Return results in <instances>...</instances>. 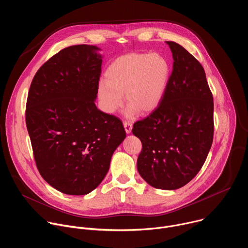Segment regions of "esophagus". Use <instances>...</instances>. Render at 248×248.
<instances>
[{"label":"esophagus","instance_id":"esophagus-1","mask_svg":"<svg viewBox=\"0 0 248 248\" xmlns=\"http://www.w3.org/2000/svg\"><path fill=\"white\" fill-rule=\"evenodd\" d=\"M124 129H125V132L126 133H130L131 132V129H132V124L131 122H124Z\"/></svg>","mask_w":248,"mask_h":248}]
</instances>
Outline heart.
Wrapping results in <instances>:
<instances>
[{
	"mask_svg": "<svg viewBox=\"0 0 248 248\" xmlns=\"http://www.w3.org/2000/svg\"><path fill=\"white\" fill-rule=\"evenodd\" d=\"M170 77L169 61L157 53L127 54L117 58L98 84V98L105 112L115 113L124 103L129 104L126 116L154 111L161 103Z\"/></svg>",
	"mask_w": 248,
	"mask_h": 248,
	"instance_id": "b5f03b06",
	"label": "heart"
}]
</instances>
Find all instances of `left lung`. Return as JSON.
Segmentation results:
<instances>
[{
    "instance_id": "1",
    "label": "left lung",
    "mask_w": 248,
    "mask_h": 248,
    "mask_svg": "<svg viewBox=\"0 0 248 248\" xmlns=\"http://www.w3.org/2000/svg\"><path fill=\"white\" fill-rule=\"evenodd\" d=\"M173 64L158 107L133 124L141 143L137 170L151 186L172 190L202 168L214 135V103L201 63L180 44L167 41Z\"/></svg>"
}]
</instances>
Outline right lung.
<instances>
[{
	"mask_svg": "<svg viewBox=\"0 0 248 248\" xmlns=\"http://www.w3.org/2000/svg\"><path fill=\"white\" fill-rule=\"evenodd\" d=\"M99 50L84 44L61 50L37 70L27 96L25 121L37 169L69 195L87 194L101 184L125 138L122 121L94 102Z\"/></svg>",
	"mask_w": 248,
	"mask_h": 248,
	"instance_id": "1",
	"label": "right lung"
}]
</instances>
